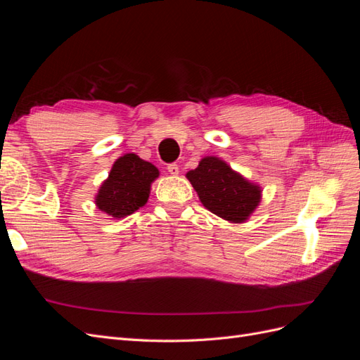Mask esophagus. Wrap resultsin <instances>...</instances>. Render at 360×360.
<instances>
[{
  "label": "esophagus",
  "instance_id": "obj_1",
  "mask_svg": "<svg viewBox=\"0 0 360 360\" xmlns=\"http://www.w3.org/2000/svg\"><path fill=\"white\" fill-rule=\"evenodd\" d=\"M167 169H168V172L171 174V176H179V174H180V168H179L177 163H169V165L167 167Z\"/></svg>",
  "mask_w": 360,
  "mask_h": 360
}]
</instances>
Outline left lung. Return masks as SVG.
Instances as JSON below:
<instances>
[{"label":"left lung","instance_id":"1","mask_svg":"<svg viewBox=\"0 0 360 360\" xmlns=\"http://www.w3.org/2000/svg\"><path fill=\"white\" fill-rule=\"evenodd\" d=\"M186 177L205 209L233 224L245 222L261 201L258 184L246 180L219 158L201 159Z\"/></svg>","mask_w":360,"mask_h":360}]
</instances>
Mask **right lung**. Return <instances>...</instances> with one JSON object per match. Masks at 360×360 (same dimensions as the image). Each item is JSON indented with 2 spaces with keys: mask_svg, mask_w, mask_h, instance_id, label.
Returning a JSON list of instances; mask_svg holds the SVG:
<instances>
[{
  "mask_svg": "<svg viewBox=\"0 0 360 360\" xmlns=\"http://www.w3.org/2000/svg\"><path fill=\"white\" fill-rule=\"evenodd\" d=\"M159 177V169L135 153L118 158L110 176L102 183L96 195L97 209L122 219L146 205L151 183Z\"/></svg>",
  "mask_w": 360,
  "mask_h": 360,
  "instance_id": "obj_1",
  "label": "right lung"
}]
</instances>
